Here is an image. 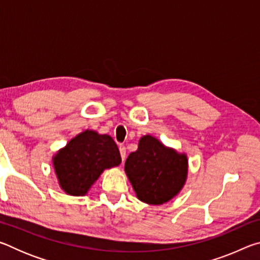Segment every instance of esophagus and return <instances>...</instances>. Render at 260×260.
Returning a JSON list of instances; mask_svg holds the SVG:
<instances>
[{
	"label": "esophagus",
	"instance_id": "obj_1",
	"mask_svg": "<svg viewBox=\"0 0 260 260\" xmlns=\"http://www.w3.org/2000/svg\"><path fill=\"white\" fill-rule=\"evenodd\" d=\"M119 151H120V156H121V159H122V161L125 160V158H126V147L125 146H119Z\"/></svg>",
	"mask_w": 260,
	"mask_h": 260
}]
</instances>
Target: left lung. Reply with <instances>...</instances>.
Returning a JSON list of instances; mask_svg holds the SVG:
<instances>
[{
	"label": "left lung",
	"instance_id": "obj_1",
	"mask_svg": "<svg viewBox=\"0 0 260 260\" xmlns=\"http://www.w3.org/2000/svg\"><path fill=\"white\" fill-rule=\"evenodd\" d=\"M125 173L141 202L160 205L178 196L186 184L188 158L155 136L144 135L138 150L127 157Z\"/></svg>",
	"mask_w": 260,
	"mask_h": 260
}]
</instances>
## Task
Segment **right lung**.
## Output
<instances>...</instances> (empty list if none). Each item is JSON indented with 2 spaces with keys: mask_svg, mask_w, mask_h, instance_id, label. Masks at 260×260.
Returning a JSON list of instances; mask_svg holds the SVG:
<instances>
[{
  "mask_svg": "<svg viewBox=\"0 0 260 260\" xmlns=\"http://www.w3.org/2000/svg\"><path fill=\"white\" fill-rule=\"evenodd\" d=\"M119 149L111 136L86 129L52 156L59 188L71 196H85L104 172L119 166Z\"/></svg>",
  "mask_w": 260,
  "mask_h": 260,
  "instance_id": "1",
  "label": "right lung"
}]
</instances>
